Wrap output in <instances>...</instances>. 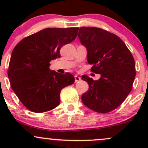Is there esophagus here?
<instances>
[{
    "label": "esophagus",
    "instance_id": "obj_1",
    "mask_svg": "<svg viewBox=\"0 0 148 148\" xmlns=\"http://www.w3.org/2000/svg\"><path fill=\"white\" fill-rule=\"evenodd\" d=\"M74 78H75V82L77 83L79 82V81H81V77H79V76H78L77 75H76L74 76Z\"/></svg>",
    "mask_w": 148,
    "mask_h": 148
}]
</instances>
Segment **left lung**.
<instances>
[{"instance_id":"1","label":"left lung","mask_w":148,"mask_h":148,"mask_svg":"<svg viewBox=\"0 0 148 148\" xmlns=\"http://www.w3.org/2000/svg\"><path fill=\"white\" fill-rule=\"evenodd\" d=\"M87 49L91 72L101 75L97 81L86 75L89 85L81 97L85 106L99 113L112 111L125 101L132 91L136 76L133 56L123 40L115 34L95 27H81L78 33Z\"/></svg>"}]
</instances>
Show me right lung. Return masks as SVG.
<instances>
[{"instance_id": "right-lung-1", "label": "right lung", "mask_w": 148, "mask_h": 148, "mask_svg": "<svg viewBox=\"0 0 148 148\" xmlns=\"http://www.w3.org/2000/svg\"><path fill=\"white\" fill-rule=\"evenodd\" d=\"M79 28H49L21 40L12 53L8 74L12 89L26 108L43 113L60 104L62 88L74 83L72 74L49 69L62 46L74 41Z\"/></svg>"}]
</instances>
